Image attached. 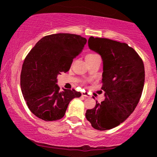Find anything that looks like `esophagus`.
I'll use <instances>...</instances> for the list:
<instances>
[{
  "mask_svg": "<svg viewBox=\"0 0 157 157\" xmlns=\"http://www.w3.org/2000/svg\"><path fill=\"white\" fill-rule=\"evenodd\" d=\"M82 96L85 97H91V96L89 95V94L87 93V92H82Z\"/></svg>",
  "mask_w": 157,
  "mask_h": 157,
  "instance_id": "34e87169",
  "label": "esophagus"
}]
</instances>
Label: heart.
Wrapping results in <instances>:
<instances>
[{"label": "heart", "instance_id": "b5f03b06", "mask_svg": "<svg viewBox=\"0 0 157 157\" xmlns=\"http://www.w3.org/2000/svg\"><path fill=\"white\" fill-rule=\"evenodd\" d=\"M97 56H98L97 55V54H94V53H90L89 55H86V57H97Z\"/></svg>", "mask_w": 157, "mask_h": 157}]
</instances>
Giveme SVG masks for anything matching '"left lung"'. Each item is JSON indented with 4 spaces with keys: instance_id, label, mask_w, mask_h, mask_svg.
Listing matches in <instances>:
<instances>
[{
    "instance_id": "8db88e82",
    "label": "left lung",
    "mask_w": 157,
    "mask_h": 157,
    "mask_svg": "<svg viewBox=\"0 0 157 157\" xmlns=\"http://www.w3.org/2000/svg\"><path fill=\"white\" fill-rule=\"evenodd\" d=\"M88 44L102 57L101 89L105 100H96L95 107L86 111V117L94 128L109 130L125 121L137 105L144 87L145 68L136 51L125 43L90 37Z\"/></svg>"
}]
</instances>
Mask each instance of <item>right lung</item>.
Returning <instances> with one entry per match:
<instances>
[{
  "label": "right lung",
  "mask_w": 157,
  "mask_h": 157,
  "mask_svg": "<svg viewBox=\"0 0 157 157\" xmlns=\"http://www.w3.org/2000/svg\"><path fill=\"white\" fill-rule=\"evenodd\" d=\"M86 42L85 37L74 34H53L40 40L26 56L21 87L28 108L36 117L45 121L60 120L70 101L81 96L74 89L60 91L57 77L69 70Z\"/></svg>",
  "instance_id": "right-lung-1"
}]
</instances>
